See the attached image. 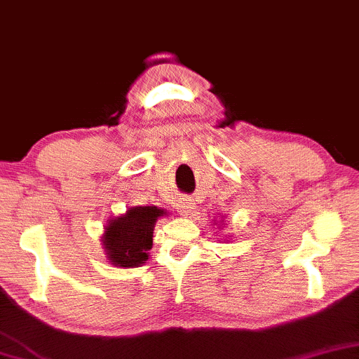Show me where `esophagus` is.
Returning <instances> with one entry per match:
<instances>
[{"mask_svg":"<svg viewBox=\"0 0 359 359\" xmlns=\"http://www.w3.org/2000/svg\"><path fill=\"white\" fill-rule=\"evenodd\" d=\"M177 210H179V213L182 215V217H187L194 212V203L192 200L189 198H180L179 200V205H177Z\"/></svg>","mask_w":359,"mask_h":359,"instance_id":"obj_1","label":"esophagus"}]
</instances>
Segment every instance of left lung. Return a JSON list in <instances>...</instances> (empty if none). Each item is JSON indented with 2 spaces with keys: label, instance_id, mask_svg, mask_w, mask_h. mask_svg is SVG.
I'll return each mask as SVG.
<instances>
[{
  "label": "left lung",
  "instance_id": "1",
  "mask_svg": "<svg viewBox=\"0 0 359 359\" xmlns=\"http://www.w3.org/2000/svg\"><path fill=\"white\" fill-rule=\"evenodd\" d=\"M213 224H217V228H218V229H222V226L224 224V222L222 219V222H215ZM223 241H224V240H223Z\"/></svg>",
  "mask_w": 359,
  "mask_h": 359
}]
</instances>
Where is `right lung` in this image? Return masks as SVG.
Masks as SVG:
<instances>
[{
  "label": "right lung",
  "mask_w": 359,
  "mask_h": 359,
  "mask_svg": "<svg viewBox=\"0 0 359 359\" xmlns=\"http://www.w3.org/2000/svg\"><path fill=\"white\" fill-rule=\"evenodd\" d=\"M167 212L157 207H130L109 218L103 228L102 246L109 264L131 269L149 259L154 224Z\"/></svg>",
  "instance_id": "add662e5"
}]
</instances>
